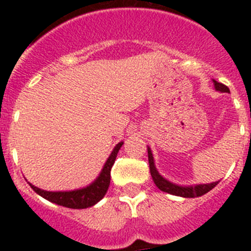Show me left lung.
Listing matches in <instances>:
<instances>
[{"label":"left lung","mask_w":251,"mask_h":251,"mask_svg":"<svg viewBox=\"0 0 251 251\" xmlns=\"http://www.w3.org/2000/svg\"><path fill=\"white\" fill-rule=\"evenodd\" d=\"M215 88L219 92H224V93H230L229 88L226 85L221 83H217L215 81ZM148 162H150V171H151V176H152L153 181L156 183L157 187L163 192H167V194L175 195V196H181V197H199L202 196V195L207 194L210 190L215 187V186L219 183L217 182H212V183H207V185H197V186H191V187H181V186L174 185V183L168 182L167 179H165L161 175L157 172L156 167H154V162H153V156L151 150L148 148Z\"/></svg>","instance_id":"left-lung-1"}]
</instances>
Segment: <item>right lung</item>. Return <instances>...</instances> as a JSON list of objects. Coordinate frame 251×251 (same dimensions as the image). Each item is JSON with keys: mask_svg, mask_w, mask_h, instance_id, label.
I'll use <instances>...</instances> for the list:
<instances>
[{"mask_svg": "<svg viewBox=\"0 0 251 251\" xmlns=\"http://www.w3.org/2000/svg\"><path fill=\"white\" fill-rule=\"evenodd\" d=\"M123 142L118 143L113 150L112 154L109 156L108 161L104 165L103 171H101L100 176L97 178L95 182L92 185L88 186L81 190H76V191H69V192H50V191H44L40 188L35 187L34 185H31V188L34 190L36 194L40 196H43L46 200L51 201V202L57 203L60 206L69 208H86L90 206L95 205L97 202L105 196L108 187L110 185V170H112L113 165H114L118 151L121 150Z\"/></svg>", "mask_w": 251, "mask_h": 251, "instance_id": "obj_1", "label": "right lung"}]
</instances>
